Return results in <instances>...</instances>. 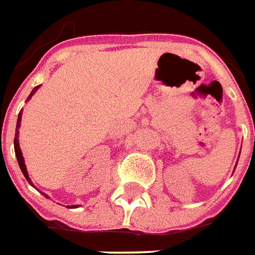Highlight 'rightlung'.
<instances>
[{"instance_id": "right-lung-1", "label": "right lung", "mask_w": 255, "mask_h": 255, "mask_svg": "<svg viewBox=\"0 0 255 255\" xmlns=\"http://www.w3.org/2000/svg\"><path fill=\"white\" fill-rule=\"evenodd\" d=\"M37 89H38V88H35V89L32 90L28 97H31V96L34 95V92H35V90H37ZM20 121H21V114H19V118H17V124H16L15 141H13V144H15V153H16V158H17V162H19V166H20L21 171H23V174H24V177H26V178H27V181L31 182V181H30V178H28V173H27L26 165H24V159H23V155H21L20 147H19V140H17V134H19V131H17V128L20 126Z\"/></svg>"}]
</instances>
